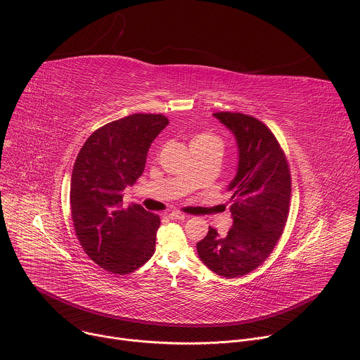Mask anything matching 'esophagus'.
<instances>
[{"instance_id": "esophagus-1", "label": "esophagus", "mask_w": 360, "mask_h": 360, "mask_svg": "<svg viewBox=\"0 0 360 360\" xmlns=\"http://www.w3.org/2000/svg\"><path fill=\"white\" fill-rule=\"evenodd\" d=\"M168 217H169V219H172V221H182V219L186 218L185 214H181V212H176V211L171 212Z\"/></svg>"}]
</instances>
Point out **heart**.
Instances as JSON below:
<instances>
[{
    "mask_svg": "<svg viewBox=\"0 0 360 360\" xmlns=\"http://www.w3.org/2000/svg\"><path fill=\"white\" fill-rule=\"evenodd\" d=\"M191 148H222V141L212 132H199L191 139Z\"/></svg>",
    "mask_w": 360,
    "mask_h": 360,
    "instance_id": "heart-1",
    "label": "heart"
}]
</instances>
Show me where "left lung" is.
<instances>
[{
    "label": "left lung",
    "mask_w": 360,
    "mask_h": 360,
    "mask_svg": "<svg viewBox=\"0 0 360 360\" xmlns=\"http://www.w3.org/2000/svg\"><path fill=\"white\" fill-rule=\"evenodd\" d=\"M235 136L238 169L228 185L232 228L221 236L210 226L196 243L200 261L224 278L243 276L265 262L289 214L290 171L271 129L240 112L214 114Z\"/></svg>",
    "instance_id": "obj_1"
}]
</instances>
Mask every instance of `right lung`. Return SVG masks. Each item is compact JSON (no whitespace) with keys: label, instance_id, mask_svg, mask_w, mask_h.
Masks as SVG:
<instances>
[{"label":"right lung","instance_id":"right-lung-1","mask_svg":"<svg viewBox=\"0 0 360 360\" xmlns=\"http://www.w3.org/2000/svg\"><path fill=\"white\" fill-rule=\"evenodd\" d=\"M168 124L161 114H132L96 129L78 153L71 215L81 246L102 269L131 274L155 250L160 217L136 203L122 207V191L142 175L152 141Z\"/></svg>","mask_w":360,"mask_h":360}]
</instances>
